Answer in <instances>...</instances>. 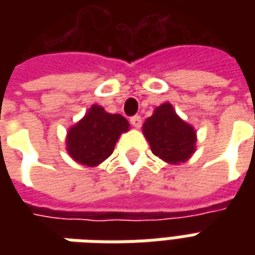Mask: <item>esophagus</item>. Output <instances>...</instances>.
<instances>
[{
    "mask_svg": "<svg viewBox=\"0 0 255 255\" xmlns=\"http://www.w3.org/2000/svg\"><path fill=\"white\" fill-rule=\"evenodd\" d=\"M129 122H131V124H132L133 127L139 128L142 126V117L139 116V115H135V116H132L129 119Z\"/></svg>",
    "mask_w": 255,
    "mask_h": 255,
    "instance_id": "1",
    "label": "esophagus"
}]
</instances>
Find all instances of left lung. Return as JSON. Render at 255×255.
Returning <instances> with one entry per match:
<instances>
[{"mask_svg": "<svg viewBox=\"0 0 255 255\" xmlns=\"http://www.w3.org/2000/svg\"><path fill=\"white\" fill-rule=\"evenodd\" d=\"M143 133L151 151L161 160L172 164L187 161L195 150V131L173 111L171 104H162L147 117Z\"/></svg>", "mask_w": 255, "mask_h": 255, "instance_id": "1", "label": "left lung"}]
</instances>
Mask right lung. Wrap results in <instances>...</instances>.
<instances>
[{
	"label": "right lung",
	"instance_id": "1",
	"mask_svg": "<svg viewBox=\"0 0 255 255\" xmlns=\"http://www.w3.org/2000/svg\"><path fill=\"white\" fill-rule=\"evenodd\" d=\"M127 119L106 113L104 108L93 105L87 115L68 131L67 150L79 164L95 166L113 153L120 133L128 131Z\"/></svg>",
	"mask_w": 255,
	"mask_h": 255
}]
</instances>
